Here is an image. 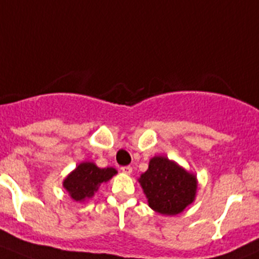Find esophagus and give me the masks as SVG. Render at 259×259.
<instances>
[{"mask_svg":"<svg viewBox=\"0 0 259 259\" xmlns=\"http://www.w3.org/2000/svg\"><path fill=\"white\" fill-rule=\"evenodd\" d=\"M120 169H121V172L125 173V175H130V173L133 172V168L130 167V165H124V167H121Z\"/></svg>","mask_w":259,"mask_h":259,"instance_id":"obj_1","label":"esophagus"}]
</instances>
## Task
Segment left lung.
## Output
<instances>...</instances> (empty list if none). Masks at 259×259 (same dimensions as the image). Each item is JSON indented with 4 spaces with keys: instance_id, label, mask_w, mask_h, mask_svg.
Here are the masks:
<instances>
[{
    "instance_id": "left-lung-1",
    "label": "left lung",
    "mask_w": 259,
    "mask_h": 259,
    "mask_svg": "<svg viewBox=\"0 0 259 259\" xmlns=\"http://www.w3.org/2000/svg\"><path fill=\"white\" fill-rule=\"evenodd\" d=\"M149 206L163 215H177L196 195V177L165 157L150 159L149 168L139 178Z\"/></svg>"
}]
</instances>
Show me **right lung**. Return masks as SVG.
<instances>
[{
	"mask_svg": "<svg viewBox=\"0 0 259 259\" xmlns=\"http://www.w3.org/2000/svg\"><path fill=\"white\" fill-rule=\"evenodd\" d=\"M116 169L114 168H99L94 163H81L68 177L64 180L63 186L68 191L72 199L83 201L87 197L94 196L101 183L107 182Z\"/></svg>",
	"mask_w": 259,
	"mask_h": 259,
	"instance_id": "1",
	"label": "right lung"
}]
</instances>
